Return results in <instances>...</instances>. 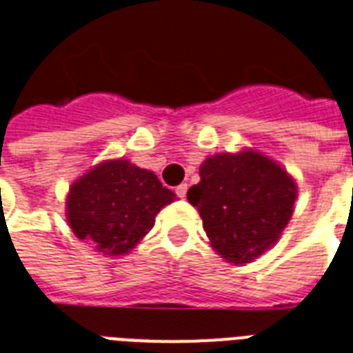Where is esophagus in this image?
I'll return each instance as SVG.
<instances>
[{
	"label": "esophagus",
	"instance_id": "1",
	"mask_svg": "<svg viewBox=\"0 0 353 353\" xmlns=\"http://www.w3.org/2000/svg\"><path fill=\"white\" fill-rule=\"evenodd\" d=\"M187 189H189V187H187V183H181L179 187H176V194L179 198H185L187 196Z\"/></svg>",
	"mask_w": 353,
	"mask_h": 353
}]
</instances>
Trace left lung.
Listing matches in <instances>:
<instances>
[{"mask_svg":"<svg viewBox=\"0 0 353 353\" xmlns=\"http://www.w3.org/2000/svg\"><path fill=\"white\" fill-rule=\"evenodd\" d=\"M296 198V179L256 150L208 157L200 183L187 192L213 250L236 265L252 262L279 241Z\"/></svg>","mask_w":353,"mask_h":353,"instance_id":"1","label":"left lung"}]
</instances>
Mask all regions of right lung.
<instances>
[{
    "label": "right lung",
    "instance_id": "add662e5",
    "mask_svg": "<svg viewBox=\"0 0 353 353\" xmlns=\"http://www.w3.org/2000/svg\"><path fill=\"white\" fill-rule=\"evenodd\" d=\"M177 200L151 170L127 159L103 161L69 187L70 230L106 256H123L142 241L164 205Z\"/></svg>",
    "mask_w": 353,
    "mask_h": 353
}]
</instances>
